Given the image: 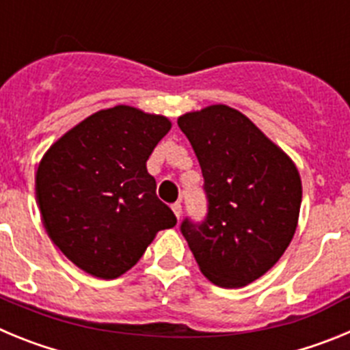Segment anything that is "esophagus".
Instances as JSON below:
<instances>
[{"instance_id":"obj_1","label":"esophagus","mask_w":350,"mask_h":350,"mask_svg":"<svg viewBox=\"0 0 350 350\" xmlns=\"http://www.w3.org/2000/svg\"><path fill=\"white\" fill-rule=\"evenodd\" d=\"M172 210H173V213L177 215V219H180V215H182V205H180V203H178V202L173 203Z\"/></svg>"}]
</instances>
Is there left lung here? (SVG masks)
Listing matches in <instances>:
<instances>
[{"label":"left lung","instance_id":"left-lung-1","mask_svg":"<svg viewBox=\"0 0 350 350\" xmlns=\"http://www.w3.org/2000/svg\"><path fill=\"white\" fill-rule=\"evenodd\" d=\"M203 173L206 215L180 231L215 286L242 287L267 273L293 240L301 180L293 161L234 108L178 117Z\"/></svg>","mask_w":350,"mask_h":350}]
</instances>
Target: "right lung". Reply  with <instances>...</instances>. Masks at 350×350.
<instances>
[{"label":"right lung","instance_id":"right-lung-1","mask_svg":"<svg viewBox=\"0 0 350 350\" xmlns=\"http://www.w3.org/2000/svg\"><path fill=\"white\" fill-rule=\"evenodd\" d=\"M172 124L133 107L92 113L55 142L36 172L45 230L83 271L117 279L177 217L156 194L147 159Z\"/></svg>","mask_w":350,"mask_h":350}]
</instances>
